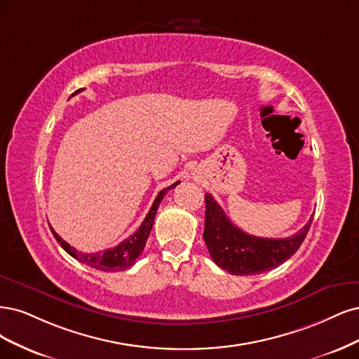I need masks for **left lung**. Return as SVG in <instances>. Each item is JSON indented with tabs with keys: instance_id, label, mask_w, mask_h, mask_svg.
Here are the masks:
<instances>
[{
	"instance_id": "8db88e82",
	"label": "left lung",
	"mask_w": 359,
	"mask_h": 359,
	"mask_svg": "<svg viewBox=\"0 0 359 359\" xmlns=\"http://www.w3.org/2000/svg\"><path fill=\"white\" fill-rule=\"evenodd\" d=\"M204 241L217 267L236 274L252 276L279 267L303 245L313 216L287 238H261L237 228L224 213L212 194H205Z\"/></svg>"
}]
</instances>
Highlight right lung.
<instances>
[{
  "label": "right lung",
  "instance_id": "right-lung-1",
  "mask_svg": "<svg viewBox=\"0 0 359 359\" xmlns=\"http://www.w3.org/2000/svg\"><path fill=\"white\" fill-rule=\"evenodd\" d=\"M80 90H82V89L76 90L74 94H77V92H80ZM177 184H179V182L172 183L171 187L163 189L156 195V198H155L152 207H150V210H149L147 216L144 217V221L140 225V228H138L131 237H128L126 240H123L122 243H119L116 248H111V249H107L104 252H97V253H82V252H79L77 249H74L73 246L68 245L67 241H64L60 236L55 233L53 228H50V229H52V233H53L56 241L62 246V249L68 253V255H72L79 262L86 264V265H89V267L95 269V270H101V271H109V273L123 271L126 269H130L131 265H134L135 259L142 255V252L146 246L147 237L150 234V229H152V226H154L155 215H156V210H158L161 201H163L164 195L170 189L177 187Z\"/></svg>",
  "mask_w": 359,
  "mask_h": 359
}]
</instances>
